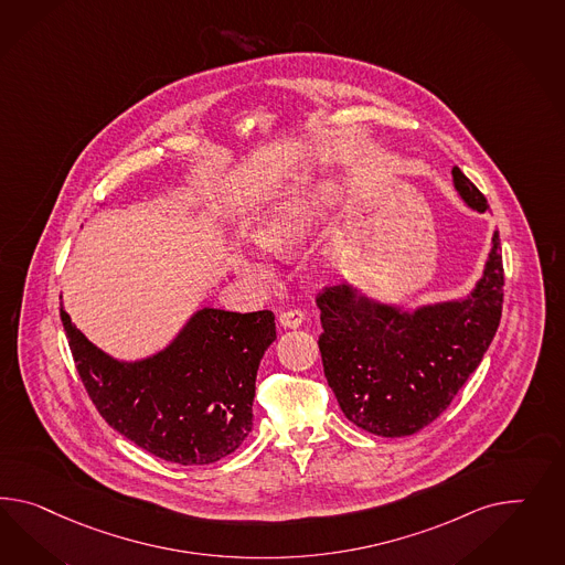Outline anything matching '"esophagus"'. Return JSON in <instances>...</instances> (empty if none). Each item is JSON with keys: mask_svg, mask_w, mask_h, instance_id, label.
Returning a JSON list of instances; mask_svg holds the SVG:
<instances>
[{"mask_svg": "<svg viewBox=\"0 0 565 565\" xmlns=\"http://www.w3.org/2000/svg\"><path fill=\"white\" fill-rule=\"evenodd\" d=\"M279 322H281L284 327H288V329H296V327H300V324L305 322V312H302L300 308L284 310V312L279 315Z\"/></svg>", "mask_w": 565, "mask_h": 565, "instance_id": "1", "label": "esophagus"}]
</instances>
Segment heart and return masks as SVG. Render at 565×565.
Listing matches in <instances>:
<instances>
[{
  "label": "heart",
  "mask_w": 565,
  "mask_h": 565,
  "mask_svg": "<svg viewBox=\"0 0 565 565\" xmlns=\"http://www.w3.org/2000/svg\"><path fill=\"white\" fill-rule=\"evenodd\" d=\"M329 189H319L306 193L302 198L288 199L275 205L269 214L260 220L255 230L257 243L274 255H290L300 244L305 243L312 226L322 214L324 203L329 201ZM241 274L257 284H269L274 271L265 260L257 257H244L238 263Z\"/></svg>",
  "instance_id": "obj_1"
}]
</instances>
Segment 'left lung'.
Here are the masks:
<instances>
[{
    "mask_svg": "<svg viewBox=\"0 0 565 565\" xmlns=\"http://www.w3.org/2000/svg\"><path fill=\"white\" fill-rule=\"evenodd\" d=\"M460 198L486 212L488 199L460 168ZM500 234L483 279L462 302L427 306L415 315L372 305L348 286L319 294L322 367L351 424L384 438L412 436L429 426L481 364L503 305Z\"/></svg>",
    "mask_w": 565,
    "mask_h": 565,
    "instance_id": "obj_1",
    "label": "left lung"
}]
</instances>
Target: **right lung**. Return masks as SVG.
Here are the masks:
<instances>
[{
    "instance_id": "add662e5",
    "label": "right lung",
    "mask_w": 565,
    "mask_h": 565,
    "mask_svg": "<svg viewBox=\"0 0 565 565\" xmlns=\"http://www.w3.org/2000/svg\"><path fill=\"white\" fill-rule=\"evenodd\" d=\"M60 315L94 407L139 448L184 467L210 465L250 434L257 370L275 339L271 310L203 308L170 348L136 364L108 358Z\"/></svg>"
}]
</instances>
